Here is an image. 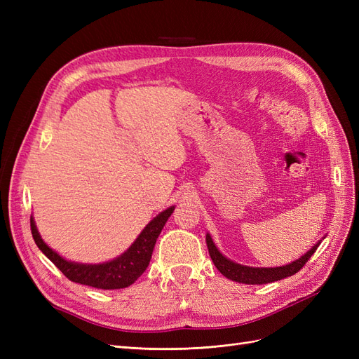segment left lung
<instances>
[{
  "instance_id": "obj_1",
  "label": "left lung",
  "mask_w": 359,
  "mask_h": 359,
  "mask_svg": "<svg viewBox=\"0 0 359 359\" xmlns=\"http://www.w3.org/2000/svg\"><path fill=\"white\" fill-rule=\"evenodd\" d=\"M319 244L320 241L314 244L306 255H302L299 259L293 260L292 264H287L283 266H276V268H253V266L240 265L233 262V260L227 259L226 256H223L219 252V248L215 247L211 235L206 233V245H208V252L215 268L219 269L226 278L238 281V283H244V285H266V283H273V281L297 274L298 271L307 264V260L313 256V253L316 252Z\"/></svg>"
}]
</instances>
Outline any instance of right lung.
<instances>
[{
	"label": "right lung",
	"mask_w": 359,
	"mask_h": 359,
	"mask_svg": "<svg viewBox=\"0 0 359 359\" xmlns=\"http://www.w3.org/2000/svg\"><path fill=\"white\" fill-rule=\"evenodd\" d=\"M173 210H175V206H170V208L154 217L136 238V241L130 245L121 256L103 264H78L64 259L57 252H53V250L41 240L36 222L32 217L31 233L43 255H45L69 280L74 281V283H81L85 286L104 290L123 289L133 285L135 281L144 274V271L149 265L151 255H153L157 238Z\"/></svg>",
	"instance_id": "add662e5"
}]
</instances>
